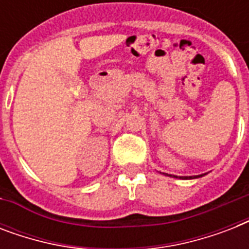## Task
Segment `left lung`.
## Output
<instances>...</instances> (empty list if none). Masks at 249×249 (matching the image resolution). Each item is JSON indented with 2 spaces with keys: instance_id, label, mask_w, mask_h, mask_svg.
<instances>
[{
  "instance_id": "1",
  "label": "left lung",
  "mask_w": 249,
  "mask_h": 249,
  "mask_svg": "<svg viewBox=\"0 0 249 249\" xmlns=\"http://www.w3.org/2000/svg\"><path fill=\"white\" fill-rule=\"evenodd\" d=\"M161 173V172H160ZM165 176H168V177H173V178H178L177 176H172V174H168V173H164ZM203 176H205V174H200V176H185V177H179L181 179H194V178H199V177H203Z\"/></svg>"
}]
</instances>
